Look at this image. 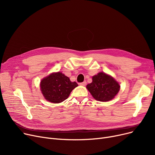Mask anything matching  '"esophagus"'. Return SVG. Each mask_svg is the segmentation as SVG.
<instances>
[{
  "mask_svg": "<svg viewBox=\"0 0 155 155\" xmlns=\"http://www.w3.org/2000/svg\"><path fill=\"white\" fill-rule=\"evenodd\" d=\"M80 85H82V86H85V85H87L86 81H84V82H82V83H80Z\"/></svg>",
  "mask_w": 155,
  "mask_h": 155,
  "instance_id": "1",
  "label": "esophagus"
}]
</instances>
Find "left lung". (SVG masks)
<instances>
[{
	"mask_svg": "<svg viewBox=\"0 0 155 155\" xmlns=\"http://www.w3.org/2000/svg\"><path fill=\"white\" fill-rule=\"evenodd\" d=\"M87 88L97 101L107 102L116 96L120 86L112 77L101 72L92 77V82L87 85Z\"/></svg>",
	"mask_w": 155,
	"mask_h": 155,
	"instance_id": "left-lung-1",
	"label": "left lung"
}]
</instances>
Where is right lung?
<instances>
[{"instance_id": "1", "label": "right lung", "mask_w": 155, "mask_h": 155, "mask_svg": "<svg viewBox=\"0 0 155 155\" xmlns=\"http://www.w3.org/2000/svg\"><path fill=\"white\" fill-rule=\"evenodd\" d=\"M78 86L75 82L61 72L53 73L41 82V90L45 98L52 103H60L66 100L71 92Z\"/></svg>"}]
</instances>
